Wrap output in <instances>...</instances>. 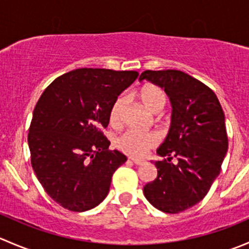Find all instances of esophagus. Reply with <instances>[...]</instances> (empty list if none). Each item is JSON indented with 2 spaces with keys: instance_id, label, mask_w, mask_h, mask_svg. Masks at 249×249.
Masks as SVG:
<instances>
[{
  "instance_id": "obj_1",
  "label": "esophagus",
  "mask_w": 249,
  "mask_h": 249,
  "mask_svg": "<svg viewBox=\"0 0 249 249\" xmlns=\"http://www.w3.org/2000/svg\"><path fill=\"white\" fill-rule=\"evenodd\" d=\"M129 160H130V161L134 162L135 165H143V164H145L144 160H141V159H132V158H131V159H129Z\"/></svg>"
}]
</instances>
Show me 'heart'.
Segmentation results:
<instances>
[{
  "instance_id": "heart-1",
  "label": "heart",
  "mask_w": 249,
  "mask_h": 249,
  "mask_svg": "<svg viewBox=\"0 0 249 249\" xmlns=\"http://www.w3.org/2000/svg\"><path fill=\"white\" fill-rule=\"evenodd\" d=\"M140 101L149 112L158 113L166 104L165 92L157 85H145L139 91ZM125 99L117 97L109 109L110 124L118 126L122 124L124 117ZM159 136L155 132H140L136 130H127L117 140V145L131 157H143L152 148L157 147Z\"/></svg>"
}]
</instances>
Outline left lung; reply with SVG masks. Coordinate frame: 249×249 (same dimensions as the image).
Masks as SVG:
<instances>
[{"mask_svg":"<svg viewBox=\"0 0 249 249\" xmlns=\"http://www.w3.org/2000/svg\"><path fill=\"white\" fill-rule=\"evenodd\" d=\"M144 79L165 90L172 115L169 134L157 149L165 159L154 161L158 177L144 185L143 194L158 210L179 213L201 201L219 175L228 152L225 115L214 92L184 72L148 70L140 76V82Z\"/></svg>","mask_w":249,"mask_h":249,"instance_id":"left-lung-1","label":"left lung"}]
</instances>
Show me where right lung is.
Returning a JSON list of instances; mask_svg holds the SVG:
<instances>
[{"mask_svg":"<svg viewBox=\"0 0 249 249\" xmlns=\"http://www.w3.org/2000/svg\"><path fill=\"white\" fill-rule=\"evenodd\" d=\"M137 77L136 71L78 69L57 77L39 97L27 136L31 165L47 194L66 210L96 207L126 161L108 149L102 129L114 100Z\"/></svg>","mask_w":249,"mask_h":249,"instance_id":"1","label":"right lung"}]
</instances>
